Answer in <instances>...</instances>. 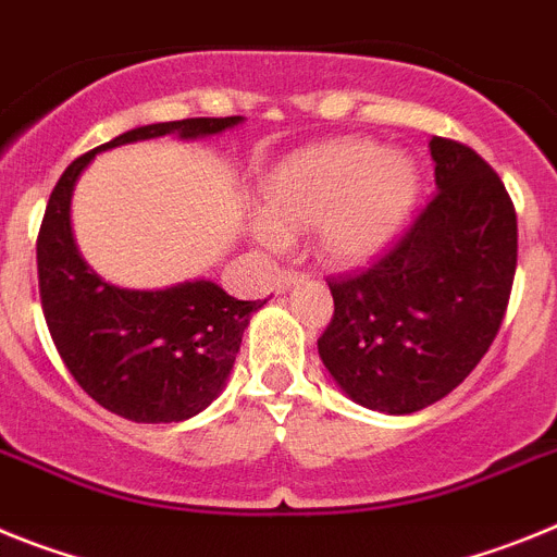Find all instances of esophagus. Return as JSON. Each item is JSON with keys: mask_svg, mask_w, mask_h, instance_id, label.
<instances>
[{"mask_svg": "<svg viewBox=\"0 0 557 557\" xmlns=\"http://www.w3.org/2000/svg\"><path fill=\"white\" fill-rule=\"evenodd\" d=\"M299 277H302V272H297V269H285V272H280L277 283L274 285H277V292H285V288H292Z\"/></svg>", "mask_w": 557, "mask_h": 557, "instance_id": "34e87169", "label": "esophagus"}]
</instances>
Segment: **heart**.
<instances>
[{"label":"heart","instance_id":"heart-1","mask_svg":"<svg viewBox=\"0 0 557 557\" xmlns=\"http://www.w3.org/2000/svg\"><path fill=\"white\" fill-rule=\"evenodd\" d=\"M265 240L319 226L333 263H364L386 246L418 196V171L404 153L370 139H327L285 157L263 178Z\"/></svg>","mask_w":557,"mask_h":557}]
</instances>
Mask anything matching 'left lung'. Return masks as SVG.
<instances>
[{"label":"left lung","mask_w":557,"mask_h":557,"mask_svg":"<svg viewBox=\"0 0 557 557\" xmlns=\"http://www.w3.org/2000/svg\"><path fill=\"white\" fill-rule=\"evenodd\" d=\"M437 193L367 269L327 277L319 356L356 404L412 414L471 375L510 302L519 226L502 178L457 139L434 137Z\"/></svg>","instance_id":"8db88e82"}]
</instances>
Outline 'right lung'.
I'll list each match as a JSON object with an SVG mask.
<instances>
[{"label":"right lung","instance_id":"add662e5","mask_svg":"<svg viewBox=\"0 0 557 557\" xmlns=\"http://www.w3.org/2000/svg\"><path fill=\"white\" fill-rule=\"evenodd\" d=\"M238 123L240 117H187L120 134L77 157L47 201L36 263L55 350L89 398L134 423H178L219 398L249 317L265 299H235L210 280L162 292H128L106 283L72 240V187L100 151L164 134L210 137Z\"/></svg>","mask_w":557,"mask_h":557}]
</instances>
